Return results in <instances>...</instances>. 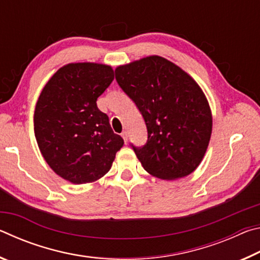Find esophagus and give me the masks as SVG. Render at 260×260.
<instances>
[{
	"label": "esophagus",
	"instance_id": "obj_1",
	"mask_svg": "<svg viewBox=\"0 0 260 260\" xmlns=\"http://www.w3.org/2000/svg\"><path fill=\"white\" fill-rule=\"evenodd\" d=\"M121 136H122V139H124V141H125V143L127 142V140H128V133H127V131H124L121 133Z\"/></svg>",
	"mask_w": 260,
	"mask_h": 260
}]
</instances>
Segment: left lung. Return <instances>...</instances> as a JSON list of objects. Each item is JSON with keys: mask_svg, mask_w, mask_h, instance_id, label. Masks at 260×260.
I'll return each instance as SVG.
<instances>
[{"mask_svg": "<svg viewBox=\"0 0 260 260\" xmlns=\"http://www.w3.org/2000/svg\"><path fill=\"white\" fill-rule=\"evenodd\" d=\"M114 72L147 126L146 144L131 143L144 170L164 180L195 171L212 132L209 103L195 80L159 56L122 65Z\"/></svg>", "mask_w": 260, "mask_h": 260, "instance_id": "1", "label": "left lung"}]
</instances>
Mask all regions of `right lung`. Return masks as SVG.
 Instances as JSON below:
<instances>
[{
  "label": "right lung",
  "instance_id": "right-lung-1",
  "mask_svg": "<svg viewBox=\"0 0 260 260\" xmlns=\"http://www.w3.org/2000/svg\"><path fill=\"white\" fill-rule=\"evenodd\" d=\"M113 70L103 64L60 68L43 88L34 112V134L55 172L72 183L102 178L124 146L109 117L96 104L111 85Z\"/></svg>",
  "mask_w": 260,
  "mask_h": 260
}]
</instances>
